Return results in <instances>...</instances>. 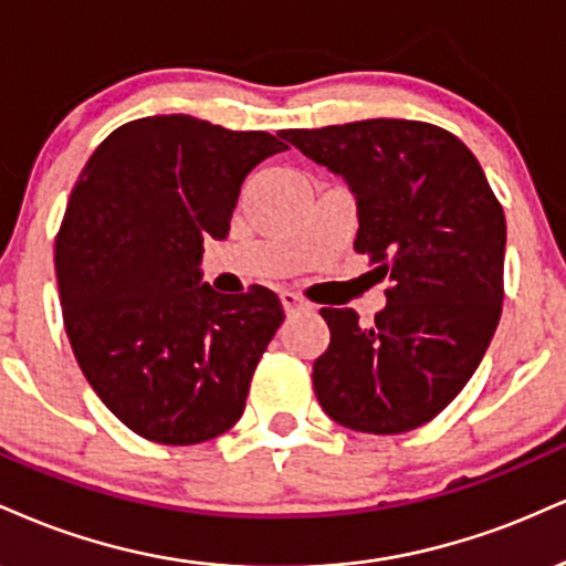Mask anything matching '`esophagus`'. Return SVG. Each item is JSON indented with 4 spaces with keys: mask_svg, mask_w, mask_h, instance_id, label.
<instances>
[{
    "mask_svg": "<svg viewBox=\"0 0 566 566\" xmlns=\"http://www.w3.org/2000/svg\"><path fill=\"white\" fill-rule=\"evenodd\" d=\"M281 304H283V310L289 312V315H291V312H302V310H310V304L304 302L302 296H296L294 291H283V294H281Z\"/></svg>",
    "mask_w": 566,
    "mask_h": 566,
    "instance_id": "esophagus-1",
    "label": "esophagus"
}]
</instances>
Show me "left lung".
<instances>
[{
	"mask_svg": "<svg viewBox=\"0 0 566 566\" xmlns=\"http://www.w3.org/2000/svg\"><path fill=\"white\" fill-rule=\"evenodd\" d=\"M281 137L347 179L355 251L389 281L370 325L321 310L331 344L312 365L317 402L368 434L423 427L467 387L501 321L503 206L474 153L434 124L368 118Z\"/></svg>",
	"mask_w": 566,
	"mask_h": 566,
	"instance_id": "1",
	"label": "left lung"
}]
</instances>
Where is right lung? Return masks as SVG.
<instances>
[{"instance_id": "right-lung-1", "label": "right lung", "mask_w": 566, "mask_h": 566, "mask_svg": "<svg viewBox=\"0 0 566 566\" xmlns=\"http://www.w3.org/2000/svg\"><path fill=\"white\" fill-rule=\"evenodd\" d=\"M289 148L171 113L118 126L73 185L55 238L65 334L99 400L135 434L198 444L243 416L259 357L283 323L262 285L201 283L249 171Z\"/></svg>"}]
</instances>
